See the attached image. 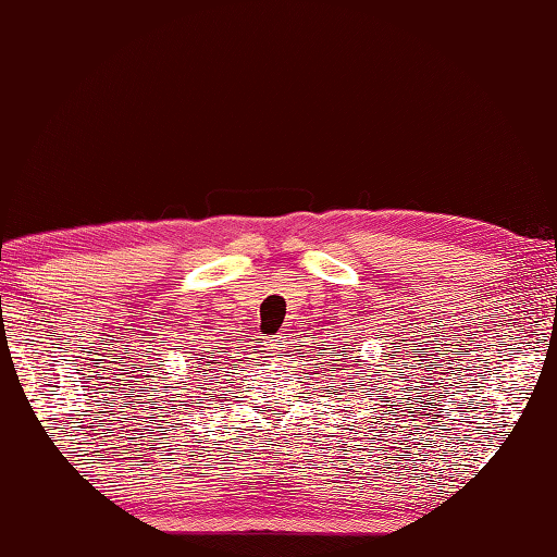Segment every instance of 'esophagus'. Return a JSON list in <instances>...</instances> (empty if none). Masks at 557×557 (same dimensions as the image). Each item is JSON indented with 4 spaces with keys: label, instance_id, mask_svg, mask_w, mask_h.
<instances>
[{
    "label": "esophagus",
    "instance_id": "1",
    "mask_svg": "<svg viewBox=\"0 0 557 557\" xmlns=\"http://www.w3.org/2000/svg\"><path fill=\"white\" fill-rule=\"evenodd\" d=\"M271 349H283V346H286V337H276V339H271Z\"/></svg>",
    "mask_w": 557,
    "mask_h": 557
}]
</instances>
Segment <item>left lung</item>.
Here are the masks:
<instances>
[{
  "label": "left lung",
  "mask_w": 557,
  "mask_h": 557,
  "mask_svg": "<svg viewBox=\"0 0 557 557\" xmlns=\"http://www.w3.org/2000/svg\"><path fill=\"white\" fill-rule=\"evenodd\" d=\"M354 359H356V361H359V356H354ZM337 361H342V359H337ZM342 371H346V369H342ZM361 381H363V377H361Z\"/></svg>",
  "instance_id": "obj_1"
}]
</instances>
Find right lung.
<instances>
[{
  "mask_svg": "<svg viewBox=\"0 0 557 557\" xmlns=\"http://www.w3.org/2000/svg\"><path fill=\"white\" fill-rule=\"evenodd\" d=\"M203 371H215L213 361H203V369H201V371H196V373H203Z\"/></svg>",
  "mask_w": 557,
  "mask_h": 557,
  "instance_id": "add662e5",
  "label": "right lung"
}]
</instances>
